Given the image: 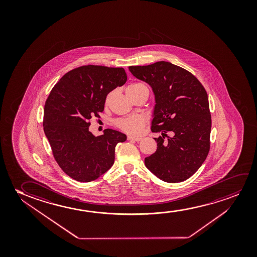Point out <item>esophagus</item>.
Masks as SVG:
<instances>
[{
  "mask_svg": "<svg viewBox=\"0 0 257 257\" xmlns=\"http://www.w3.org/2000/svg\"><path fill=\"white\" fill-rule=\"evenodd\" d=\"M127 140H128V141H141V138L134 137V136H128V137H127Z\"/></svg>",
  "mask_w": 257,
  "mask_h": 257,
  "instance_id": "obj_1",
  "label": "esophagus"
}]
</instances>
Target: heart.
Masks as SVG:
<instances>
[{
  "label": "heart",
  "instance_id": "heart-1",
  "mask_svg": "<svg viewBox=\"0 0 257 257\" xmlns=\"http://www.w3.org/2000/svg\"><path fill=\"white\" fill-rule=\"evenodd\" d=\"M139 87H146L145 85L141 83H134L127 87L126 92L131 91L134 88H139ZM111 96V93H109L106 96L105 102H109V98ZM116 126L119 127L121 130L124 131L125 133L131 134H140L143 130V120L141 117L138 116H130L127 118H122V119L116 120Z\"/></svg>",
  "mask_w": 257,
  "mask_h": 257
}]
</instances>
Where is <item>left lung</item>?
<instances>
[{"label":"left lung","mask_w":257,"mask_h":257,"mask_svg":"<svg viewBox=\"0 0 257 257\" xmlns=\"http://www.w3.org/2000/svg\"><path fill=\"white\" fill-rule=\"evenodd\" d=\"M155 95L151 130L157 150L145 165L159 179L180 183L197 172L210 150L211 117L207 93L189 71L167 61L129 67ZM170 131L172 137L166 133ZM168 137V139L165 137Z\"/></svg>","instance_id":"left-lung-1"}]
</instances>
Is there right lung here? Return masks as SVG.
Instances as JSON below:
<instances>
[{
    "mask_svg": "<svg viewBox=\"0 0 257 257\" xmlns=\"http://www.w3.org/2000/svg\"><path fill=\"white\" fill-rule=\"evenodd\" d=\"M127 81L122 67L82 66L69 71L53 87L44 109V132L58 164L67 176L91 182L114 163L117 143L126 141L118 131L106 129L95 137L88 127L104 109L109 92Z\"/></svg>",
    "mask_w": 257,
    "mask_h": 257,
    "instance_id": "right-lung-1",
    "label": "right lung"
}]
</instances>
